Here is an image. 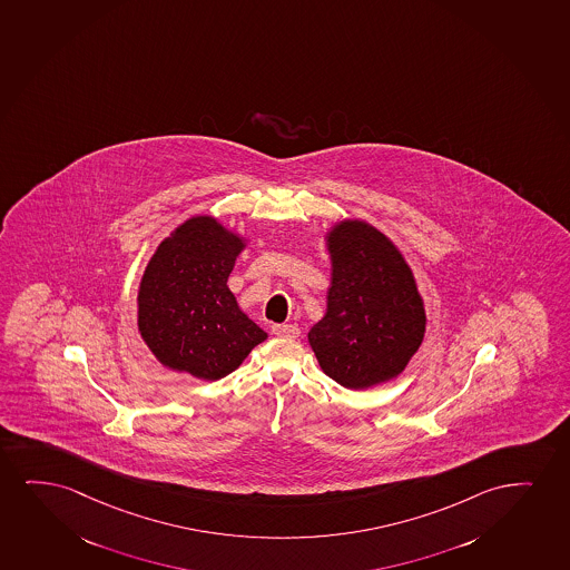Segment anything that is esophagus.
Wrapping results in <instances>:
<instances>
[{"label":"esophagus","mask_w":570,"mask_h":570,"mask_svg":"<svg viewBox=\"0 0 570 570\" xmlns=\"http://www.w3.org/2000/svg\"><path fill=\"white\" fill-rule=\"evenodd\" d=\"M273 333L276 336H286V338H297L299 336V328L296 325H274Z\"/></svg>","instance_id":"34e87169"}]
</instances>
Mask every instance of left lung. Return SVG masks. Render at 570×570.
Masks as SVG:
<instances>
[{"label":"left lung","instance_id":"obj_1","mask_svg":"<svg viewBox=\"0 0 570 570\" xmlns=\"http://www.w3.org/2000/svg\"><path fill=\"white\" fill-rule=\"evenodd\" d=\"M326 249L333 263L326 313L307 334L321 370L352 391L399 377L422 346L428 321L412 268L363 220L333 226Z\"/></svg>","mask_w":570,"mask_h":570}]
</instances>
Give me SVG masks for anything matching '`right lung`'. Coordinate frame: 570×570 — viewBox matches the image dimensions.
<instances>
[{
	"label": "right lung",
	"mask_w": 570,
	"mask_h": 570,
	"mask_svg": "<svg viewBox=\"0 0 570 570\" xmlns=\"http://www.w3.org/2000/svg\"><path fill=\"white\" fill-rule=\"evenodd\" d=\"M244 247L213 216H193L158 245L139 286L137 325L164 367L218 381L266 341L226 284Z\"/></svg>",
	"instance_id": "right-lung-1"
}]
</instances>
